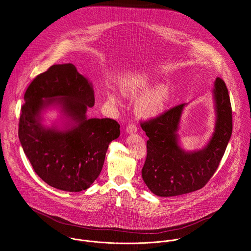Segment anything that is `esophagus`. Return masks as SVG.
Masks as SVG:
<instances>
[{
	"instance_id": "1",
	"label": "esophagus",
	"mask_w": 251,
	"mask_h": 251,
	"mask_svg": "<svg viewBox=\"0 0 251 251\" xmlns=\"http://www.w3.org/2000/svg\"><path fill=\"white\" fill-rule=\"evenodd\" d=\"M126 132L128 134H135V133L137 132V127L135 126V124H129L126 127Z\"/></svg>"
}]
</instances>
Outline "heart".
I'll use <instances>...</instances> for the list:
<instances>
[{
	"label": "heart",
	"instance_id": "obj_1",
	"mask_svg": "<svg viewBox=\"0 0 251 251\" xmlns=\"http://www.w3.org/2000/svg\"><path fill=\"white\" fill-rule=\"evenodd\" d=\"M120 90L126 97H135L139 95L148 94L150 92V87L145 79L139 76H134L125 79L120 85ZM109 98L112 101H117V97L114 94H110ZM166 99V90L158 89L144 97L139 102L137 110L143 116H154L163 109Z\"/></svg>",
	"mask_w": 251,
	"mask_h": 251
}]
</instances>
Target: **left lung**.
I'll return each instance as SVG.
<instances>
[{"label": "left lung", "mask_w": 251, "mask_h": 251, "mask_svg": "<svg viewBox=\"0 0 251 251\" xmlns=\"http://www.w3.org/2000/svg\"><path fill=\"white\" fill-rule=\"evenodd\" d=\"M214 96L217 122L208 145L186 153L177 144L176 134L185 104L172 107L158 116L140 121L149 137L147 156L141 170L148 188L156 196L172 197L202 188L218 169L232 134V108L225 81L217 77Z\"/></svg>", "instance_id": "left-lung-1"}]
</instances>
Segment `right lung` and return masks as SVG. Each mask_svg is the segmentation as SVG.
Here are the masks:
<instances>
[{"instance_id": "obj_1", "label": "right lung", "mask_w": 251, "mask_h": 251, "mask_svg": "<svg viewBox=\"0 0 251 251\" xmlns=\"http://www.w3.org/2000/svg\"><path fill=\"white\" fill-rule=\"evenodd\" d=\"M47 99L53 100L45 101ZM24 100L18 135L35 173L60 190L79 192L89 188L102 170L109 144L120 135L115 119L86 118L88 107L95 105L91 84L75 65H53L32 80ZM53 101L72 116L75 127L59 132L40 125V111Z\"/></svg>"}]
</instances>
